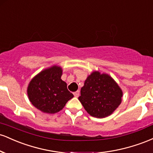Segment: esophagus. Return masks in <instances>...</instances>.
I'll return each instance as SVG.
<instances>
[{
    "label": "esophagus",
    "mask_w": 153,
    "mask_h": 153,
    "mask_svg": "<svg viewBox=\"0 0 153 153\" xmlns=\"http://www.w3.org/2000/svg\"><path fill=\"white\" fill-rule=\"evenodd\" d=\"M79 94H80L79 91H75V92L73 93V94H74V96H75V97H76V98H78L79 96Z\"/></svg>",
    "instance_id": "34e87169"
}]
</instances>
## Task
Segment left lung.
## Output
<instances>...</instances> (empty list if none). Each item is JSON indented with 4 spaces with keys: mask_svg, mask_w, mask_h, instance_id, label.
<instances>
[{
    "mask_svg": "<svg viewBox=\"0 0 153 153\" xmlns=\"http://www.w3.org/2000/svg\"><path fill=\"white\" fill-rule=\"evenodd\" d=\"M122 97V91L111 77L96 71L85 80L78 99L91 116L103 118L114 111Z\"/></svg>",
    "mask_w": 153,
    "mask_h": 153,
    "instance_id": "left-lung-1",
    "label": "left lung"
}]
</instances>
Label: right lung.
Segmentation results:
<instances>
[{
  "instance_id": "obj_1",
  "label": "right lung",
  "mask_w": 153,
  "mask_h": 153,
  "mask_svg": "<svg viewBox=\"0 0 153 153\" xmlns=\"http://www.w3.org/2000/svg\"><path fill=\"white\" fill-rule=\"evenodd\" d=\"M62 73V68L54 65L42 71L31 80L28 96L37 109L47 114L57 113L73 98L67 83L61 79Z\"/></svg>"
}]
</instances>
